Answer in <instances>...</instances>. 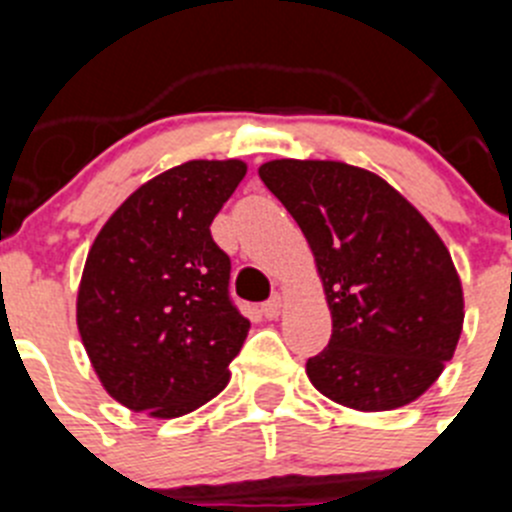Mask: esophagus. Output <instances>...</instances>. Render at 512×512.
Instances as JSON below:
<instances>
[{"instance_id": "34e87169", "label": "esophagus", "mask_w": 512, "mask_h": 512, "mask_svg": "<svg viewBox=\"0 0 512 512\" xmlns=\"http://www.w3.org/2000/svg\"><path fill=\"white\" fill-rule=\"evenodd\" d=\"M261 312H264V318H269V320L279 318V312H282V297L274 295L271 300H266L264 305H261Z\"/></svg>"}]
</instances>
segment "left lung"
<instances>
[{"instance_id":"1","label":"left lung","mask_w":512,"mask_h":512,"mask_svg":"<svg viewBox=\"0 0 512 512\" xmlns=\"http://www.w3.org/2000/svg\"><path fill=\"white\" fill-rule=\"evenodd\" d=\"M259 176L305 233L333 318L328 346L307 359L315 390L361 413L418 400L464 325L461 279L441 235L359 166L277 158Z\"/></svg>"}]
</instances>
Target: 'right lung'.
I'll return each instance as SVG.
<instances>
[{
    "label": "right lung",
    "mask_w": 512,
    "mask_h": 512,
    "mask_svg": "<svg viewBox=\"0 0 512 512\" xmlns=\"http://www.w3.org/2000/svg\"><path fill=\"white\" fill-rule=\"evenodd\" d=\"M248 166L187 161L122 202L89 248L76 325L120 405L179 418L220 395L248 323L228 295L230 259L210 225Z\"/></svg>",
    "instance_id": "obj_1"
}]
</instances>
